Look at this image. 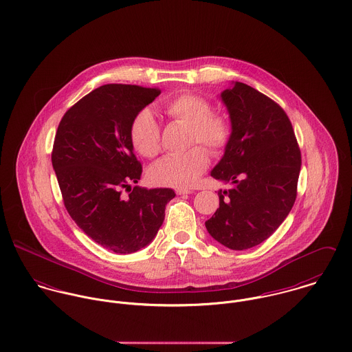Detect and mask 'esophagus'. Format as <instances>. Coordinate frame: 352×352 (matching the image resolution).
I'll use <instances>...</instances> for the list:
<instances>
[{"instance_id": "esophagus-1", "label": "esophagus", "mask_w": 352, "mask_h": 352, "mask_svg": "<svg viewBox=\"0 0 352 352\" xmlns=\"http://www.w3.org/2000/svg\"><path fill=\"white\" fill-rule=\"evenodd\" d=\"M192 191L191 190H187V188H177L176 190V194L177 195H187V194H191Z\"/></svg>"}]
</instances>
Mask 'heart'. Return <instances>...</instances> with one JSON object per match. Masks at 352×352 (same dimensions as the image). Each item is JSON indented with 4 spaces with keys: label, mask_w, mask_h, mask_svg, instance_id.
Returning <instances> with one entry per match:
<instances>
[{
    "label": "heart",
    "mask_w": 352,
    "mask_h": 352,
    "mask_svg": "<svg viewBox=\"0 0 352 352\" xmlns=\"http://www.w3.org/2000/svg\"><path fill=\"white\" fill-rule=\"evenodd\" d=\"M165 115L188 126L187 146L180 154H169L151 168V180L157 184L184 188L192 186L206 170L210 154L217 155L226 149L232 138L229 118L212 111L211 102L192 92L180 94L164 104ZM129 137L133 148L142 157L153 158L161 151V127L151 109H141L131 120ZM198 144L204 146L203 150Z\"/></svg>",
    "instance_id": "heart-1"
}]
</instances>
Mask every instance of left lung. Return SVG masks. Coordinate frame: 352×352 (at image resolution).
Wrapping results in <instances>:
<instances>
[{"label":"left lung","mask_w":352,"mask_h":352,"mask_svg":"<svg viewBox=\"0 0 352 352\" xmlns=\"http://www.w3.org/2000/svg\"><path fill=\"white\" fill-rule=\"evenodd\" d=\"M232 120V138L211 170L230 183L219 191V208L206 221L214 240L244 251L267 240L297 198L301 151L285 109L247 84L221 95Z\"/></svg>","instance_id":"8db88e82"}]
</instances>
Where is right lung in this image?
Returning a JSON list of instances; mask_svg holds the SVG:
<instances>
[{
    "label": "right lung",
    "mask_w": 352,
    "mask_h": 352,
    "mask_svg": "<svg viewBox=\"0 0 352 352\" xmlns=\"http://www.w3.org/2000/svg\"><path fill=\"white\" fill-rule=\"evenodd\" d=\"M160 94L140 85H102L65 112L55 134L51 161L69 215L94 241L116 253L146 247L176 195L170 188L130 186L142 175L130 123Z\"/></svg>",
    "instance_id": "obj_1"
}]
</instances>
